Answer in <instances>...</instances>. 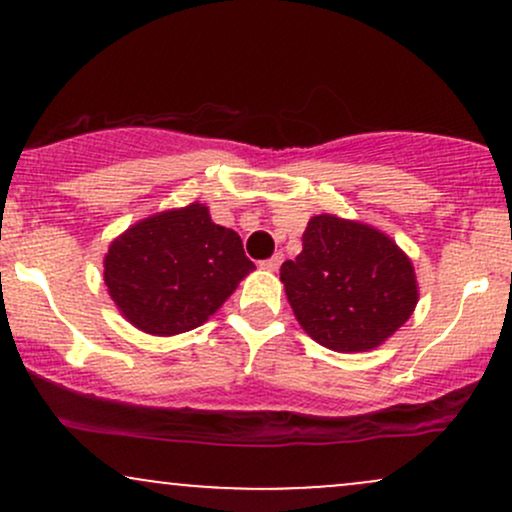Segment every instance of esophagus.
Wrapping results in <instances>:
<instances>
[{"instance_id":"esophagus-1","label":"esophagus","mask_w":512,"mask_h":512,"mask_svg":"<svg viewBox=\"0 0 512 512\" xmlns=\"http://www.w3.org/2000/svg\"><path fill=\"white\" fill-rule=\"evenodd\" d=\"M281 262H284V255H281V252H276V255L269 257V260L262 262V267L269 269V272H276V269L281 267Z\"/></svg>"}]
</instances>
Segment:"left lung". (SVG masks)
<instances>
[{
	"instance_id": "8db88e82",
	"label": "left lung",
	"mask_w": 512,
	"mask_h": 512,
	"mask_svg": "<svg viewBox=\"0 0 512 512\" xmlns=\"http://www.w3.org/2000/svg\"><path fill=\"white\" fill-rule=\"evenodd\" d=\"M281 284L308 337L339 354L378 349L419 303L414 264L387 233L337 214L313 216Z\"/></svg>"
}]
</instances>
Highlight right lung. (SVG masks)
I'll list each match as a JSON object with an SVG mask.
<instances>
[{"label":"right lung","instance_id":"1","mask_svg":"<svg viewBox=\"0 0 512 512\" xmlns=\"http://www.w3.org/2000/svg\"><path fill=\"white\" fill-rule=\"evenodd\" d=\"M105 286L129 325L173 337L204 325L255 264L207 204L158 211L120 233L103 257Z\"/></svg>","mask_w":512,"mask_h":512}]
</instances>
